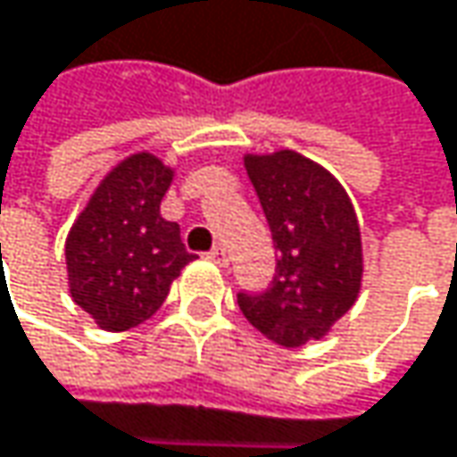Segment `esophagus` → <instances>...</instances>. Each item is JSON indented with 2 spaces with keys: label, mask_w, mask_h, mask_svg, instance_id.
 Wrapping results in <instances>:
<instances>
[{
  "label": "esophagus",
  "mask_w": 457,
  "mask_h": 457,
  "mask_svg": "<svg viewBox=\"0 0 457 457\" xmlns=\"http://www.w3.org/2000/svg\"><path fill=\"white\" fill-rule=\"evenodd\" d=\"M209 259H212L214 264H220V267H228L229 264V256L228 251H225V245H214V248L209 251Z\"/></svg>",
  "instance_id": "1"
}]
</instances>
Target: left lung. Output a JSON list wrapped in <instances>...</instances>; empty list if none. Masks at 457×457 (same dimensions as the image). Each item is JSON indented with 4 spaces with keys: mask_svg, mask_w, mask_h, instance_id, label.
<instances>
[{
    "mask_svg": "<svg viewBox=\"0 0 457 457\" xmlns=\"http://www.w3.org/2000/svg\"><path fill=\"white\" fill-rule=\"evenodd\" d=\"M277 248L267 290L237 293L243 316L271 343L301 348L351 309L361 287V229L343 186L295 151L245 156Z\"/></svg>",
    "mask_w": 457,
    "mask_h": 457,
    "instance_id": "8db88e82",
    "label": "left lung"
}]
</instances>
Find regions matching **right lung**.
Instances as JSON below:
<instances>
[{"instance_id":"add662e5","label":"right lung","mask_w":457,"mask_h":457,"mask_svg":"<svg viewBox=\"0 0 457 457\" xmlns=\"http://www.w3.org/2000/svg\"><path fill=\"white\" fill-rule=\"evenodd\" d=\"M172 183L151 154L117 164L72 225L64 259L72 301L109 332L138 327L156 312L193 253L180 225L159 214Z\"/></svg>"}]
</instances>
